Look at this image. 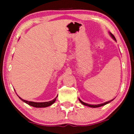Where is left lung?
<instances>
[{
  "label": "left lung",
  "mask_w": 134,
  "mask_h": 134,
  "mask_svg": "<svg viewBox=\"0 0 134 134\" xmlns=\"http://www.w3.org/2000/svg\"><path fill=\"white\" fill-rule=\"evenodd\" d=\"M110 35H111V37H112V38L113 40H114L115 41H116V38H115V37H114V35H113L112 34H111L110 32ZM113 99H112V100H109V101H108V102H105V103H102V104H99V105H89V104H87V103H85V102H82L81 100L80 99H79V101L80 102L83 104V105H85V106H89V107H91V108H98V107H100V106H103V105H106V104H108V103H109V102H110L111 101H112Z\"/></svg>",
  "instance_id": "1"
}]
</instances>
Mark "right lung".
<instances>
[{
  "label": "right lung",
  "mask_w": 134,
  "mask_h": 134,
  "mask_svg": "<svg viewBox=\"0 0 134 134\" xmlns=\"http://www.w3.org/2000/svg\"><path fill=\"white\" fill-rule=\"evenodd\" d=\"M19 97L20 99H21L23 101V102H24L25 103L28 104L29 105L32 106H33V107H35V108H45V107H48V106L51 105L52 104H53L54 102H55L56 98H57V97H55V99H54L53 100H52L49 101V102H30V101L25 100L22 99L20 97Z\"/></svg>",
  "instance_id": "1"
}]
</instances>
